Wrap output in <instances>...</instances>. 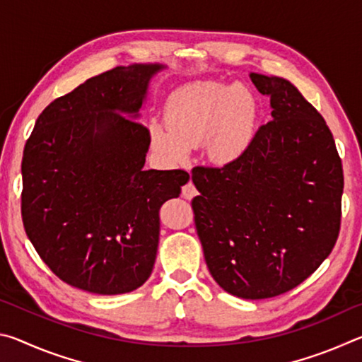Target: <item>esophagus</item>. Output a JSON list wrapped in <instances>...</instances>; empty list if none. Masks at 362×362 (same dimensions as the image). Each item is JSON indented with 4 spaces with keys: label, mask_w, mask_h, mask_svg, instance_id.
I'll return each mask as SVG.
<instances>
[{
    "label": "esophagus",
    "mask_w": 362,
    "mask_h": 362,
    "mask_svg": "<svg viewBox=\"0 0 362 362\" xmlns=\"http://www.w3.org/2000/svg\"><path fill=\"white\" fill-rule=\"evenodd\" d=\"M196 194H198V189H196L194 183L192 180H188L185 185L182 187V196H183V198H187V199H192V198H194Z\"/></svg>",
    "instance_id": "34e87169"
}]
</instances>
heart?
Wrapping results in <instances>:
<instances>
[{"label": "heart", "instance_id": "heart-1", "mask_svg": "<svg viewBox=\"0 0 362 362\" xmlns=\"http://www.w3.org/2000/svg\"><path fill=\"white\" fill-rule=\"evenodd\" d=\"M255 116L254 97L240 84L188 83L168 97L166 124H150L151 145L168 161L180 164L203 142L212 161L230 163L250 144Z\"/></svg>", "mask_w": 362, "mask_h": 362}]
</instances>
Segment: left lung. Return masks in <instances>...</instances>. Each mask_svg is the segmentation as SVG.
<instances>
[{"mask_svg":"<svg viewBox=\"0 0 362 362\" xmlns=\"http://www.w3.org/2000/svg\"><path fill=\"white\" fill-rule=\"evenodd\" d=\"M273 121L223 168H196L192 201L207 268L231 296L260 300L297 287L332 252L343 169L332 132L291 81L250 73Z\"/></svg>","mask_w":362,"mask_h":362,"instance_id":"left-lung-1","label":"left lung"}]
</instances>
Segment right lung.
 <instances>
[{
  "label": "right lung",
  "mask_w": 362,
  "mask_h": 362,
  "mask_svg": "<svg viewBox=\"0 0 362 362\" xmlns=\"http://www.w3.org/2000/svg\"><path fill=\"white\" fill-rule=\"evenodd\" d=\"M163 64L89 78L42 110L22 159V220L42 262L78 289L118 296L150 278L159 209L185 170H144L150 132L137 121Z\"/></svg>",
  "instance_id": "right-lung-1"
}]
</instances>
